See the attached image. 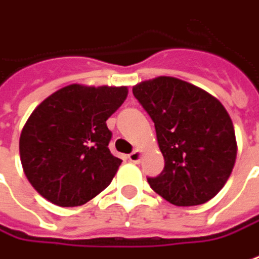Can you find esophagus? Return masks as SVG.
Listing matches in <instances>:
<instances>
[{
  "instance_id": "obj_1",
  "label": "esophagus",
  "mask_w": 259,
  "mask_h": 259,
  "mask_svg": "<svg viewBox=\"0 0 259 259\" xmlns=\"http://www.w3.org/2000/svg\"><path fill=\"white\" fill-rule=\"evenodd\" d=\"M140 158H141V152L138 150H134L130 155H128V159L131 161V162H134V164H137L138 161H140Z\"/></svg>"
}]
</instances>
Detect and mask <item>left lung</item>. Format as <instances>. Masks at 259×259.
<instances>
[{"label":"left lung","instance_id":"left-lung-1","mask_svg":"<svg viewBox=\"0 0 259 259\" xmlns=\"http://www.w3.org/2000/svg\"><path fill=\"white\" fill-rule=\"evenodd\" d=\"M154 121L164 171L152 190L178 206L204 204L221 191L237 158L235 131L224 105L195 85L158 77L133 88Z\"/></svg>","mask_w":259,"mask_h":259}]
</instances>
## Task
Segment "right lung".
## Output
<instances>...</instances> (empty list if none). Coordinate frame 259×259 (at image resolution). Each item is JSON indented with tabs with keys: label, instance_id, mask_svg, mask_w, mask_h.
I'll use <instances>...</instances> for the list:
<instances>
[{
	"label": "right lung",
	"instance_id": "obj_1",
	"mask_svg": "<svg viewBox=\"0 0 259 259\" xmlns=\"http://www.w3.org/2000/svg\"><path fill=\"white\" fill-rule=\"evenodd\" d=\"M126 87L68 85L41 102L22 128L20 155L31 185L58 206L97 197L121 159L108 148V119L125 101Z\"/></svg>",
	"mask_w": 259,
	"mask_h": 259
}]
</instances>
